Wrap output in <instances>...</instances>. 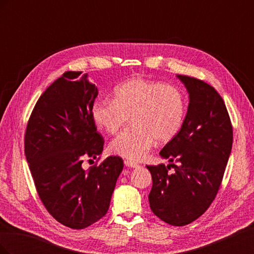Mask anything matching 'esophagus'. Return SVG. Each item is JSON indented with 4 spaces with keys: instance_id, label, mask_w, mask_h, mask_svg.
<instances>
[{
    "instance_id": "1",
    "label": "esophagus",
    "mask_w": 254,
    "mask_h": 254,
    "mask_svg": "<svg viewBox=\"0 0 254 254\" xmlns=\"http://www.w3.org/2000/svg\"><path fill=\"white\" fill-rule=\"evenodd\" d=\"M124 163L127 167H132V168H135V167H139V164L135 163V162H132V161H129V160H125Z\"/></svg>"
}]
</instances>
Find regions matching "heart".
<instances>
[{"instance_id": "1", "label": "heart", "mask_w": 254, "mask_h": 254, "mask_svg": "<svg viewBox=\"0 0 254 254\" xmlns=\"http://www.w3.org/2000/svg\"><path fill=\"white\" fill-rule=\"evenodd\" d=\"M92 117L108 133L118 132L131 117L133 126L112 140L110 150L137 161L147 155L157 140L168 143L179 133L186 117V99L176 87L131 78L114 89L112 101L95 103Z\"/></svg>"}]
</instances>
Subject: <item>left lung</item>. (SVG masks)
Segmentation results:
<instances>
[{"label": "left lung", "instance_id": "8db88e82", "mask_svg": "<svg viewBox=\"0 0 254 254\" xmlns=\"http://www.w3.org/2000/svg\"><path fill=\"white\" fill-rule=\"evenodd\" d=\"M189 93V107L179 133L160 156L176 162L146 166L151 174L149 205L172 226H186L207 210L219 190L231 153L233 131L224 99L210 84L177 75ZM175 172H168L169 165Z\"/></svg>", "mask_w": 254, "mask_h": 254}]
</instances>
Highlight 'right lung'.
Returning <instances> with one entry per match:
<instances>
[{"label":"right lung","instance_id":"add662e5","mask_svg":"<svg viewBox=\"0 0 254 254\" xmlns=\"http://www.w3.org/2000/svg\"><path fill=\"white\" fill-rule=\"evenodd\" d=\"M98 94L88 74L65 72L38 99L25 132V156L42 203L60 224L84 229L105 216L124 167L110 156L83 170L104 149L92 108Z\"/></svg>","mask_w":254,"mask_h":254}]
</instances>
